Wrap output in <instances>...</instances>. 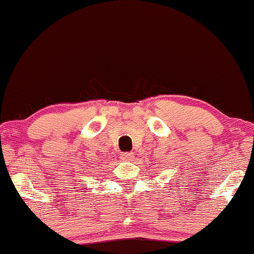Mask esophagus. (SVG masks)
Masks as SVG:
<instances>
[{
  "label": "esophagus",
  "instance_id": "esophagus-1",
  "mask_svg": "<svg viewBox=\"0 0 254 254\" xmlns=\"http://www.w3.org/2000/svg\"><path fill=\"white\" fill-rule=\"evenodd\" d=\"M133 157H135V154H133L132 151H130V153H123V154H122V159L125 160V161H130V160H132Z\"/></svg>",
  "mask_w": 254,
  "mask_h": 254
}]
</instances>
